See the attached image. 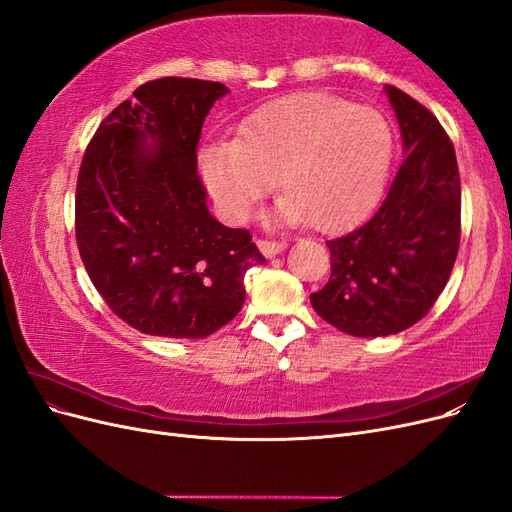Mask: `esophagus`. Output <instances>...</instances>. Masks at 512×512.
Listing matches in <instances>:
<instances>
[{
  "mask_svg": "<svg viewBox=\"0 0 512 512\" xmlns=\"http://www.w3.org/2000/svg\"><path fill=\"white\" fill-rule=\"evenodd\" d=\"M258 247H260V252L265 254L267 258H273V256L282 254V252L286 250V243H284V241H269V239H260V241H258Z\"/></svg>",
  "mask_w": 512,
  "mask_h": 512,
  "instance_id": "esophagus-1",
  "label": "esophagus"
}]
</instances>
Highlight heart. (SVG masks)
Segmentation results:
<instances>
[{
	"mask_svg": "<svg viewBox=\"0 0 512 512\" xmlns=\"http://www.w3.org/2000/svg\"><path fill=\"white\" fill-rule=\"evenodd\" d=\"M393 160V130L369 106L305 94L256 113L237 141L209 145L200 166L215 203L243 220L280 175V218L322 232L359 224L376 207Z\"/></svg>",
	"mask_w": 512,
	"mask_h": 512,
	"instance_id": "heart-1",
	"label": "heart"
}]
</instances>
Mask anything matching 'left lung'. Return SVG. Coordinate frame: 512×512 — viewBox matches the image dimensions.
<instances>
[{"instance_id":"8db88e82","label":"left lung","mask_w":512,"mask_h":512,"mask_svg":"<svg viewBox=\"0 0 512 512\" xmlns=\"http://www.w3.org/2000/svg\"><path fill=\"white\" fill-rule=\"evenodd\" d=\"M406 160L371 218L327 241L331 277L309 294L320 318L356 337L421 320L451 277L461 237V183L451 138L429 108L389 85Z\"/></svg>"}]
</instances>
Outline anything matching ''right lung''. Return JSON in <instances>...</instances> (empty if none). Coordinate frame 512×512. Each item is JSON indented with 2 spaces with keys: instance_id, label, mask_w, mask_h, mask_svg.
<instances>
[{
  "instance_id": "1",
  "label": "right lung",
  "mask_w": 512,
  "mask_h": 512,
  "mask_svg": "<svg viewBox=\"0 0 512 512\" xmlns=\"http://www.w3.org/2000/svg\"><path fill=\"white\" fill-rule=\"evenodd\" d=\"M226 91L181 76L149 81L85 149L74 200L81 260L113 314L141 333L222 329L243 307L245 271L265 262L250 230L209 213L196 173L200 130Z\"/></svg>"
}]
</instances>
